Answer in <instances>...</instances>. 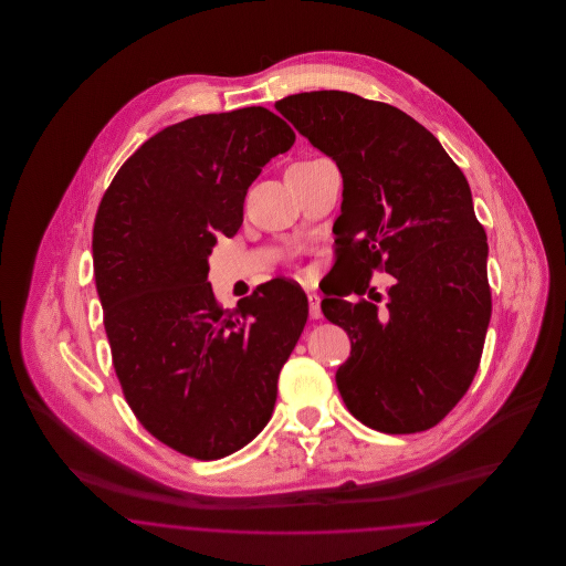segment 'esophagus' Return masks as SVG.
<instances>
[{"label": "esophagus", "mask_w": 566, "mask_h": 566, "mask_svg": "<svg viewBox=\"0 0 566 566\" xmlns=\"http://www.w3.org/2000/svg\"><path fill=\"white\" fill-rule=\"evenodd\" d=\"M307 301H310V316H312L314 321L323 318V310H321V296L316 295V293H310V295H307Z\"/></svg>", "instance_id": "obj_1"}]
</instances>
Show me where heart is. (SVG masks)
<instances>
[{"label": "heart", "mask_w": 566, "mask_h": 566, "mask_svg": "<svg viewBox=\"0 0 566 566\" xmlns=\"http://www.w3.org/2000/svg\"><path fill=\"white\" fill-rule=\"evenodd\" d=\"M307 163H312V161H301V163H295V165H307Z\"/></svg>", "instance_id": "1"}]
</instances>
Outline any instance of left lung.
Returning <instances> with one entry per match:
<instances>
[{
    "label": "left lung",
    "instance_id": "1",
    "mask_svg": "<svg viewBox=\"0 0 566 566\" xmlns=\"http://www.w3.org/2000/svg\"><path fill=\"white\" fill-rule=\"evenodd\" d=\"M275 109L344 178L333 233L350 282L321 303L350 335V358L335 376L342 399L369 429L427 431L469 390L492 314L488 242L469 182L439 139L395 106L312 91ZM374 269L394 277L385 307L344 300L375 292Z\"/></svg>",
    "mask_w": 566,
    "mask_h": 566
}]
</instances>
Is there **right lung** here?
<instances>
[{
	"label": "right lung",
	"instance_id": "1",
	"mask_svg": "<svg viewBox=\"0 0 566 566\" xmlns=\"http://www.w3.org/2000/svg\"><path fill=\"white\" fill-rule=\"evenodd\" d=\"M293 144L261 106L192 116L123 163L95 216V284L123 395L185 457H229L265 429L307 323L295 282L261 284L233 312L208 282L216 238L238 233L248 187Z\"/></svg>",
	"mask_w": 566,
	"mask_h": 566
}]
</instances>
